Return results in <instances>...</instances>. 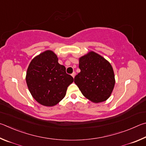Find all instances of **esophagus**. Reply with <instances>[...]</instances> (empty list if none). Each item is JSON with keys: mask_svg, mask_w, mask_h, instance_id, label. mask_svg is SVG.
I'll list each match as a JSON object with an SVG mask.
<instances>
[{"mask_svg": "<svg viewBox=\"0 0 146 146\" xmlns=\"http://www.w3.org/2000/svg\"><path fill=\"white\" fill-rule=\"evenodd\" d=\"M71 76H72L73 78H74V77H75V76H76V72H74L71 74Z\"/></svg>", "mask_w": 146, "mask_h": 146, "instance_id": "34e87169", "label": "esophagus"}]
</instances>
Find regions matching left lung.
<instances>
[{
	"mask_svg": "<svg viewBox=\"0 0 146 146\" xmlns=\"http://www.w3.org/2000/svg\"><path fill=\"white\" fill-rule=\"evenodd\" d=\"M81 72L74 83L83 95L94 103L106 101L113 92L115 80L110 63L99 54L90 51L79 58Z\"/></svg>",
	"mask_w": 146,
	"mask_h": 146,
	"instance_id": "left-lung-1",
	"label": "left lung"
}]
</instances>
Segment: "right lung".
<instances>
[{
    "label": "right lung",
    "instance_id": "right-lung-1",
    "mask_svg": "<svg viewBox=\"0 0 146 146\" xmlns=\"http://www.w3.org/2000/svg\"><path fill=\"white\" fill-rule=\"evenodd\" d=\"M25 80L31 94L38 103L53 106L65 98L74 79L66 73L65 66L58 63L57 55L47 50L31 61Z\"/></svg>",
    "mask_w": 146,
    "mask_h": 146
}]
</instances>
